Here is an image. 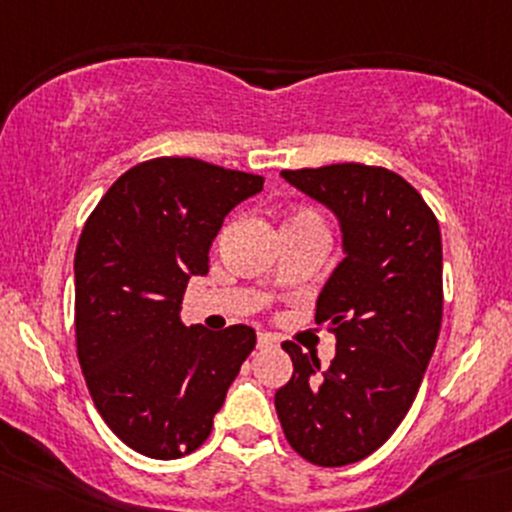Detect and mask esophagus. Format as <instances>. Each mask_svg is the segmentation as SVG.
<instances>
[{
	"label": "esophagus",
	"mask_w": 512,
	"mask_h": 512,
	"mask_svg": "<svg viewBox=\"0 0 512 512\" xmlns=\"http://www.w3.org/2000/svg\"><path fill=\"white\" fill-rule=\"evenodd\" d=\"M257 347H260V350L277 347V338H272V335H267V333H260V335H257Z\"/></svg>",
	"instance_id": "34e87169"
}]
</instances>
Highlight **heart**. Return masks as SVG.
Masks as SVG:
<instances>
[{
    "mask_svg": "<svg viewBox=\"0 0 512 512\" xmlns=\"http://www.w3.org/2000/svg\"><path fill=\"white\" fill-rule=\"evenodd\" d=\"M299 223H318V226H323V218H320L316 211L301 209V211L291 213L289 221H286V226H299Z\"/></svg>",
    "mask_w": 512,
    "mask_h": 512,
    "instance_id": "heart-1",
    "label": "heart"
}]
</instances>
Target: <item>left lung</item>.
I'll list each match as a JSON object with an SVG mask.
<instances>
[{"label":"left lung","mask_w":512,"mask_h":512,"mask_svg":"<svg viewBox=\"0 0 512 512\" xmlns=\"http://www.w3.org/2000/svg\"><path fill=\"white\" fill-rule=\"evenodd\" d=\"M282 177L338 216L345 257L316 303L335 335L320 367L284 342L294 374L274 393L289 445L306 462L369 457L406 418L442 325V240L435 213L401 174L340 162Z\"/></svg>","instance_id":"obj_1"}]
</instances>
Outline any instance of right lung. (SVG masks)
Wrapping results in <instances>:
<instances>
[{
    "label": "right lung",
    "instance_id": "right-lung-1",
    "mask_svg": "<svg viewBox=\"0 0 512 512\" xmlns=\"http://www.w3.org/2000/svg\"><path fill=\"white\" fill-rule=\"evenodd\" d=\"M262 184L194 157H155L123 172L84 223L77 359L104 423L145 457L179 459L204 445L255 347L247 325L187 328L179 303L189 277L209 272L223 218Z\"/></svg>",
    "mask_w": 512,
    "mask_h": 512
}]
</instances>
